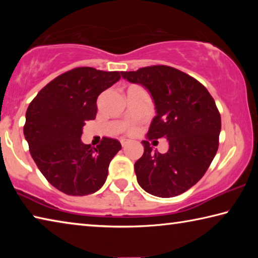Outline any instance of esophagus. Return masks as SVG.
<instances>
[{"instance_id": "esophagus-1", "label": "esophagus", "mask_w": 258, "mask_h": 258, "mask_svg": "<svg viewBox=\"0 0 258 258\" xmlns=\"http://www.w3.org/2000/svg\"><path fill=\"white\" fill-rule=\"evenodd\" d=\"M120 143H121V146L123 147H126L130 143V140H125V139H121V141H120Z\"/></svg>"}]
</instances>
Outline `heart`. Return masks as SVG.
Wrapping results in <instances>:
<instances>
[{
    "label": "heart",
    "instance_id": "1",
    "mask_svg": "<svg viewBox=\"0 0 258 258\" xmlns=\"http://www.w3.org/2000/svg\"><path fill=\"white\" fill-rule=\"evenodd\" d=\"M135 131H137V128H134V127H131V128H128V132H130V133H134Z\"/></svg>",
    "mask_w": 258,
    "mask_h": 258
}]
</instances>
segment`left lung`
<instances>
[{
  "instance_id": "obj_1",
  "label": "left lung",
  "mask_w": 258,
  "mask_h": 258,
  "mask_svg": "<svg viewBox=\"0 0 258 258\" xmlns=\"http://www.w3.org/2000/svg\"><path fill=\"white\" fill-rule=\"evenodd\" d=\"M121 77L148 90L155 103L147 139L165 138L166 154L142 141L145 152L134 164L138 183L148 194L175 197L195 185L216 155L221 116L206 87L178 69L168 66L121 72Z\"/></svg>"
}]
</instances>
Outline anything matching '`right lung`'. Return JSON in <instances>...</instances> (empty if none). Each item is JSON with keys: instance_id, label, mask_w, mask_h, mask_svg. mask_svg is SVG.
Instances as JSON below:
<instances>
[{"instance_id": "add662e5", "label": "right lung", "mask_w": 258, "mask_h": 258, "mask_svg": "<svg viewBox=\"0 0 258 258\" xmlns=\"http://www.w3.org/2000/svg\"><path fill=\"white\" fill-rule=\"evenodd\" d=\"M119 80L118 72L72 69L43 87L28 106L24 135L30 155L46 180L63 194H94L107 180L120 143L103 138L92 148L81 137L85 121L97 116L100 93Z\"/></svg>"}]
</instances>
